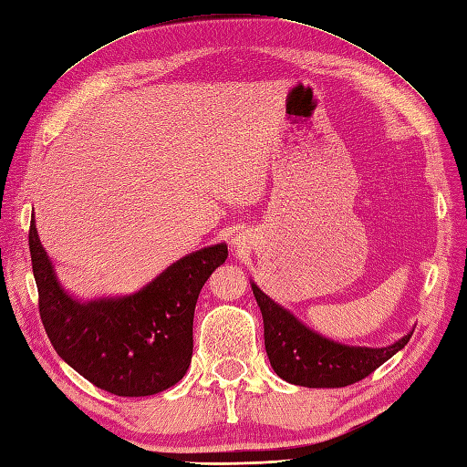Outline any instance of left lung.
I'll use <instances>...</instances> for the list:
<instances>
[{"label": "left lung", "instance_id": "obj_1", "mask_svg": "<svg viewBox=\"0 0 467 467\" xmlns=\"http://www.w3.org/2000/svg\"><path fill=\"white\" fill-rule=\"evenodd\" d=\"M255 301L264 317L265 350L277 377L306 389H340L367 379L398 350L412 333L389 347H350L327 338L303 325L297 317L269 299L252 281Z\"/></svg>", "mask_w": 467, "mask_h": 467}]
</instances>
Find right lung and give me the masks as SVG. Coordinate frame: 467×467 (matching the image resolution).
Returning a JSON list of instances; mask_svg holds the SVG:
<instances>
[{"mask_svg": "<svg viewBox=\"0 0 467 467\" xmlns=\"http://www.w3.org/2000/svg\"><path fill=\"white\" fill-rule=\"evenodd\" d=\"M29 252L45 333L67 365L117 396H150L182 380L194 348L198 295L227 259L225 244L178 259L132 295L93 301H78L63 289L36 222Z\"/></svg>", "mask_w": 467, "mask_h": 467, "instance_id": "1", "label": "right lung"}]
</instances>
